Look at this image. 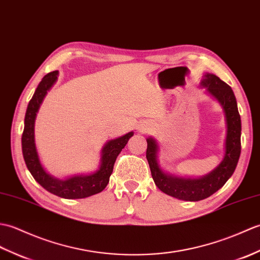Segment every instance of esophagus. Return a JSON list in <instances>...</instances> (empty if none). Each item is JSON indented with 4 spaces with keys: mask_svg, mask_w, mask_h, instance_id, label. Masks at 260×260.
<instances>
[{
    "mask_svg": "<svg viewBox=\"0 0 260 260\" xmlns=\"http://www.w3.org/2000/svg\"><path fill=\"white\" fill-rule=\"evenodd\" d=\"M139 130H141V131H143V130H147V128H146V126H142V128H140Z\"/></svg>",
    "mask_w": 260,
    "mask_h": 260,
    "instance_id": "obj_1",
    "label": "esophagus"
}]
</instances>
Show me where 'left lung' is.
Instances as JSON below:
<instances>
[{
  "label": "left lung",
  "instance_id": "1",
  "mask_svg": "<svg viewBox=\"0 0 260 260\" xmlns=\"http://www.w3.org/2000/svg\"><path fill=\"white\" fill-rule=\"evenodd\" d=\"M201 85L206 86L209 93L220 102L227 121L226 153L221 164L215 170L200 179H184L166 175L157 162V143L152 138L147 139L146 155L155 186L167 194L188 201L206 199L220 189L233 176L241 151V120L233 89L215 74L209 73L206 74Z\"/></svg>",
  "mask_w": 260,
  "mask_h": 260
}]
</instances>
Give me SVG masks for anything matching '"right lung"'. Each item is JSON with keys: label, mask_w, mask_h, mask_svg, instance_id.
Wrapping results in <instances>:
<instances>
[{"label": "right lung", "mask_w": 260, "mask_h": 260, "mask_svg": "<svg viewBox=\"0 0 260 260\" xmlns=\"http://www.w3.org/2000/svg\"><path fill=\"white\" fill-rule=\"evenodd\" d=\"M57 71L48 73L39 83L32 99L28 102L24 119V130L22 134V152L25 165L33 178L48 190L59 197L66 199H79L101 192L107 187L109 179L112 174L113 166L121 150L128 143L134 132L120 137L118 139L109 141L102 150L100 169L95 174L89 176H76L67 180H59L47 174L40 162L34 143V120L48 90L56 81Z\"/></svg>", "instance_id": "obj_1"}]
</instances>
